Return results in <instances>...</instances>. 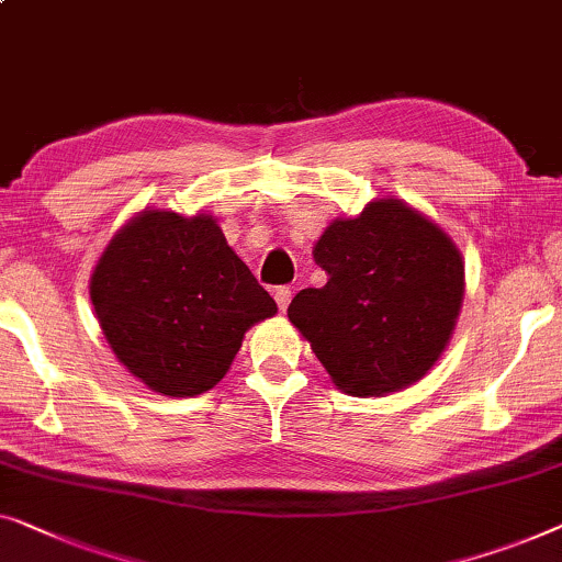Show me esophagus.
<instances>
[{
  "mask_svg": "<svg viewBox=\"0 0 562 562\" xmlns=\"http://www.w3.org/2000/svg\"><path fill=\"white\" fill-rule=\"evenodd\" d=\"M273 299H276V304H279L281 312H286L289 301H291V289L289 286H279V289L273 291Z\"/></svg>",
  "mask_w": 562,
  "mask_h": 562,
  "instance_id": "obj_1",
  "label": "esophagus"
}]
</instances>
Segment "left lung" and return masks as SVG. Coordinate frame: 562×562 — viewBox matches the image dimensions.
Wrapping results in <instances>:
<instances>
[{
    "label": "left lung",
    "instance_id": "1",
    "mask_svg": "<svg viewBox=\"0 0 562 562\" xmlns=\"http://www.w3.org/2000/svg\"><path fill=\"white\" fill-rule=\"evenodd\" d=\"M327 273L289 322L341 393L380 397L418 382L449 345L463 301L459 248L403 200L337 217L314 246Z\"/></svg>",
    "mask_w": 562,
    "mask_h": 562
}]
</instances>
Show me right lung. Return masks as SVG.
<instances>
[{"instance_id": "add662e5", "label": "right lung", "mask_w": 562, "mask_h": 562, "mask_svg": "<svg viewBox=\"0 0 562 562\" xmlns=\"http://www.w3.org/2000/svg\"><path fill=\"white\" fill-rule=\"evenodd\" d=\"M91 301L119 362L154 393L192 397L231 370L276 301L227 246L213 215L144 210L113 235Z\"/></svg>"}]
</instances>
